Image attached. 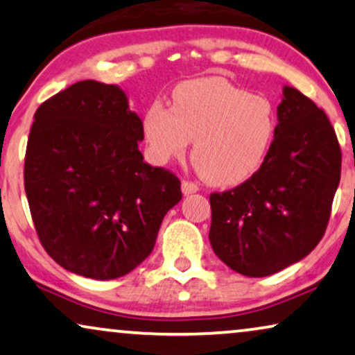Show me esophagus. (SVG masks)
Returning a JSON list of instances; mask_svg holds the SVG:
<instances>
[{
    "label": "esophagus",
    "instance_id": "obj_1",
    "mask_svg": "<svg viewBox=\"0 0 355 355\" xmlns=\"http://www.w3.org/2000/svg\"><path fill=\"white\" fill-rule=\"evenodd\" d=\"M181 189H182V194H184V196L196 194V192L199 191V187H197V184L191 182V181H182V184H181Z\"/></svg>",
    "mask_w": 355,
    "mask_h": 355
}]
</instances>
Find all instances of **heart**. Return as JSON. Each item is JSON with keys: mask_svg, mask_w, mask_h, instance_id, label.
Wrapping results in <instances>:
<instances>
[{"mask_svg": "<svg viewBox=\"0 0 355 355\" xmlns=\"http://www.w3.org/2000/svg\"><path fill=\"white\" fill-rule=\"evenodd\" d=\"M171 98V107L153 103L144 116L156 164L181 158L192 141V163L211 186H238L259 171L277 130L274 104L266 96L211 76L181 83Z\"/></svg>", "mask_w": 355, "mask_h": 355, "instance_id": "1", "label": "heart"}]
</instances>
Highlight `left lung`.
I'll return each instance as SVG.
<instances>
[{
	"mask_svg": "<svg viewBox=\"0 0 355 355\" xmlns=\"http://www.w3.org/2000/svg\"><path fill=\"white\" fill-rule=\"evenodd\" d=\"M277 130L264 164L227 192L210 194V245L230 269L266 277L315 250L328 227L340 179V148L329 119L284 86Z\"/></svg>",
	"mask_w": 355,
	"mask_h": 355,
	"instance_id": "obj_1",
	"label": "left lung"
}]
</instances>
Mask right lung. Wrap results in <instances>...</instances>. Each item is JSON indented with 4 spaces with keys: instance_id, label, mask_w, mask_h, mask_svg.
Listing matches in <instances>:
<instances>
[{
    "instance_id": "obj_1",
    "label": "right lung",
    "mask_w": 355,
    "mask_h": 355,
    "mask_svg": "<svg viewBox=\"0 0 355 355\" xmlns=\"http://www.w3.org/2000/svg\"><path fill=\"white\" fill-rule=\"evenodd\" d=\"M24 187L40 243L73 274L110 280L153 251L181 181L144 161V123L116 85L86 80L35 110Z\"/></svg>"
}]
</instances>
